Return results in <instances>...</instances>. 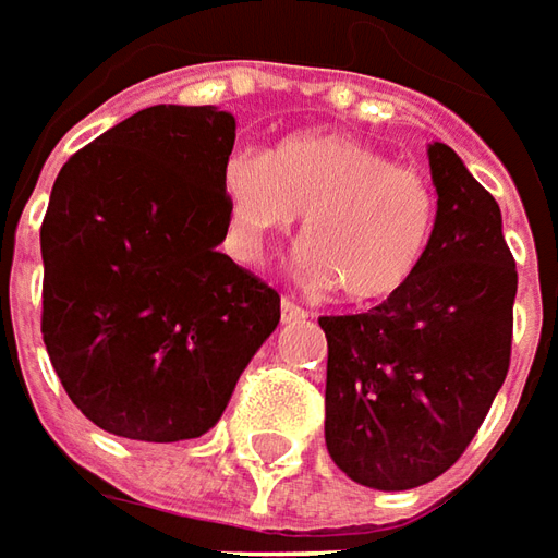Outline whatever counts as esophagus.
Wrapping results in <instances>:
<instances>
[{"label": "esophagus", "mask_w": 558, "mask_h": 558, "mask_svg": "<svg viewBox=\"0 0 558 558\" xmlns=\"http://www.w3.org/2000/svg\"><path fill=\"white\" fill-rule=\"evenodd\" d=\"M306 319V310L301 304H294L291 298H282V323H301Z\"/></svg>", "instance_id": "34e87169"}]
</instances>
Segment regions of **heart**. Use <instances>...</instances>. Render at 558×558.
<instances>
[{"instance_id":"b5f03b06","label":"heart","mask_w":558,"mask_h":558,"mask_svg":"<svg viewBox=\"0 0 558 558\" xmlns=\"http://www.w3.org/2000/svg\"><path fill=\"white\" fill-rule=\"evenodd\" d=\"M230 245L254 260L270 235L304 215L298 270L338 286L347 301H380L421 270L436 230V190L424 171L343 134L301 131L264 156L235 153L220 178Z\"/></svg>"}]
</instances>
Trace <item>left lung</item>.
Returning a JSON list of instances; mask_svg holds the SVG:
<instances>
[{
  "label": "left lung",
  "instance_id": "1",
  "mask_svg": "<svg viewBox=\"0 0 558 558\" xmlns=\"http://www.w3.org/2000/svg\"><path fill=\"white\" fill-rule=\"evenodd\" d=\"M427 153L439 211L421 270L368 313L319 319L328 454L380 492L417 488L461 458L513 347L519 276L500 208L454 149Z\"/></svg>",
  "mask_w": 558,
  "mask_h": 558
}]
</instances>
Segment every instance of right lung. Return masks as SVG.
Masks as SVG:
<instances>
[{
    "instance_id": "right-lung-1",
    "label": "right lung",
    "mask_w": 558,
    "mask_h": 558,
    "mask_svg": "<svg viewBox=\"0 0 558 558\" xmlns=\"http://www.w3.org/2000/svg\"><path fill=\"white\" fill-rule=\"evenodd\" d=\"M235 119L159 104L66 159L43 220V340L92 424L178 442L215 427L279 325L233 257L220 193Z\"/></svg>"
}]
</instances>
